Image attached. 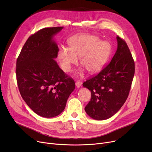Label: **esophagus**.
I'll use <instances>...</instances> for the list:
<instances>
[{"mask_svg":"<svg viewBox=\"0 0 152 152\" xmlns=\"http://www.w3.org/2000/svg\"><path fill=\"white\" fill-rule=\"evenodd\" d=\"M75 84H76V86L77 87V88H79V87H80L81 86V84H82V83H81L80 81H76V82Z\"/></svg>","mask_w":152,"mask_h":152,"instance_id":"obj_1","label":"esophagus"}]
</instances>
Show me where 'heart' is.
Masks as SVG:
<instances>
[{"label":"heart","instance_id":"1","mask_svg":"<svg viewBox=\"0 0 152 152\" xmlns=\"http://www.w3.org/2000/svg\"><path fill=\"white\" fill-rule=\"evenodd\" d=\"M69 48L63 46L58 52L63 70L69 72L80 58L81 65L90 74L98 73L106 63L111 47L106 41H100L98 37L79 34L69 40Z\"/></svg>","mask_w":152,"mask_h":152}]
</instances>
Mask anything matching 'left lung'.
Returning <instances> with one entry per match:
<instances>
[{"label":"left lung","mask_w":152,"mask_h":152,"mask_svg":"<svg viewBox=\"0 0 152 152\" xmlns=\"http://www.w3.org/2000/svg\"><path fill=\"white\" fill-rule=\"evenodd\" d=\"M117 50L108 65L83 86L91 91V99L86 113L96 120L113 116L125 103L131 87L135 64L128 46L116 37Z\"/></svg>","instance_id":"1"}]
</instances>
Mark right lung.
<instances>
[{
  "instance_id": "add662e5",
  "label": "right lung",
  "mask_w": 152,
  "mask_h": 152,
  "mask_svg": "<svg viewBox=\"0 0 152 152\" xmlns=\"http://www.w3.org/2000/svg\"><path fill=\"white\" fill-rule=\"evenodd\" d=\"M63 27L45 28L31 35L17 60L18 89L28 106L38 115L53 118L65 109L75 83L54 60L58 47L53 36Z\"/></svg>"
}]
</instances>
